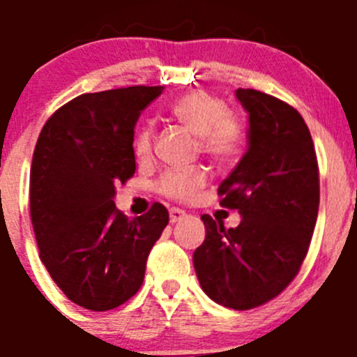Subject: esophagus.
<instances>
[{
  "label": "esophagus",
  "instance_id": "esophagus-1",
  "mask_svg": "<svg viewBox=\"0 0 357 357\" xmlns=\"http://www.w3.org/2000/svg\"><path fill=\"white\" fill-rule=\"evenodd\" d=\"M184 218H185V213L182 209H176V207L169 209V223H178L182 222Z\"/></svg>",
  "mask_w": 357,
  "mask_h": 357
}]
</instances>
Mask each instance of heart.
Instances as JSON below:
<instances>
[{"instance_id":"heart-1","label":"heart","mask_w":357,"mask_h":357,"mask_svg":"<svg viewBox=\"0 0 357 357\" xmlns=\"http://www.w3.org/2000/svg\"><path fill=\"white\" fill-rule=\"evenodd\" d=\"M176 121L198 135L202 151L218 162H227L241 148L245 127L241 119L227 110L225 102L206 91H193L176 100L172 107ZM135 155L146 159L153 148V128L150 125L141 128L135 135ZM206 185V173L202 169L168 172L160 176L157 189L164 197L173 200H189Z\"/></svg>"}]
</instances>
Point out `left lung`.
I'll list each match as a JSON object with an SVG mask.
<instances>
[{"mask_svg": "<svg viewBox=\"0 0 357 357\" xmlns=\"http://www.w3.org/2000/svg\"><path fill=\"white\" fill-rule=\"evenodd\" d=\"M236 98L248 114V148L218 195L241 223L227 230L204 214L206 239L193 264L209 298L243 311L272 301L298 273L317 225L320 184L302 116L261 91L238 89Z\"/></svg>", "mask_w": 357, "mask_h": 357, "instance_id": "left-lung-1", "label": "left lung"}]
</instances>
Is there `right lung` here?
<instances>
[{
  "label": "right lung",
  "instance_id": "1",
  "mask_svg": "<svg viewBox=\"0 0 357 357\" xmlns=\"http://www.w3.org/2000/svg\"><path fill=\"white\" fill-rule=\"evenodd\" d=\"M162 87L80 94L46 121L30 172V214L40 261L69 301L109 311L137 293L151 247L168 225L153 204L128 220L116 185L135 173L134 127Z\"/></svg>",
  "mask_w": 357,
  "mask_h": 357
}]
</instances>
